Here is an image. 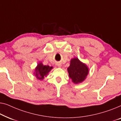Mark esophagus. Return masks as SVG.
Returning a JSON list of instances; mask_svg holds the SVG:
<instances>
[{
  "instance_id": "34e87169",
  "label": "esophagus",
  "mask_w": 121,
  "mask_h": 121,
  "mask_svg": "<svg viewBox=\"0 0 121 121\" xmlns=\"http://www.w3.org/2000/svg\"><path fill=\"white\" fill-rule=\"evenodd\" d=\"M58 67H61V65H58Z\"/></svg>"
}]
</instances>
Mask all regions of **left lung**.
<instances>
[{
    "instance_id": "1",
    "label": "left lung",
    "mask_w": 121,
    "mask_h": 121,
    "mask_svg": "<svg viewBox=\"0 0 121 121\" xmlns=\"http://www.w3.org/2000/svg\"><path fill=\"white\" fill-rule=\"evenodd\" d=\"M67 71L72 82L79 84L86 79L89 73V69L86 64L81 62L77 57H74L70 61Z\"/></svg>"
}]
</instances>
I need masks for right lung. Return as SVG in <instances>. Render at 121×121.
<instances>
[{
  "instance_id": "add662e5",
  "label": "right lung",
  "mask_w": 121,
  "mask_h": 121,
  "mask_svg": "<svg viewBox=\"0 0 121 121\" xmlns=\"http://www.w3.org/2000/svg\"><path fill=\"white\" fill-rule=\"evenodd\" d=\"M53 69L52 66L48 65H44L42 62H39L37 67L35 68V72H33L34 75L39 80H43L44 77H46L49 72Z\"/></svg>"
}]
</instances>
